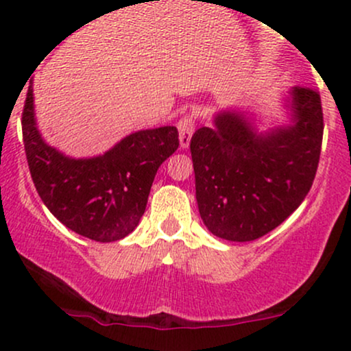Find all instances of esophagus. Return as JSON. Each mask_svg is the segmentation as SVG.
Instances as JSON below:
<instances>
[{"label": "esophagus", "mask_w": 351, "mask_h": 351, "mask_svg": "<svg viewBox=\"0 0 351 351\" xmlns=\"http://www.w3.org/2000/svg\"><path fill=\"white\" fill-rule=\"evenodd\" d=\"M176 127H178V132H180L181 148H188L189 142H191L193 132H195V117H193V114L183 115L178 120V123H176Z\"/></svg>", "instance_id": "1"}]
</instances>
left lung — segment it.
Returning <instances> with one entry per match:
<instances>
[{
    "label": "left lung",
    "mask_w": 351,
    "mask_h": 351,
    "mask_svg": "<svg viewBox=\"0 0 351 351\" xmlns=\"http://www.w3.org/2000/svg\"><path fill=\"white\" fill-rule=\"evenodd\" d=\"M291 123L259 134L244 114L223 110L191 136L199 215L213 234L259 239L300 206L315 178L324 136L320 94L289 92Z\"/></svg>",
    "instance_id": "8db88e82"
}]
</instances>
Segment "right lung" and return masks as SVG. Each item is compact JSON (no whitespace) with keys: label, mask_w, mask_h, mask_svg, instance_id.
<instances>
[{"label":"right lung","mask_w":351,"mask_h":351,"mask_svg":"<svg viewBox=\"0 0 351 351\" xmlns=\"http://www.w3.org/2000/svg\"><path fill=\"white\" fill-rule=\"evenodd\" d=\"M23 142L43 203L71 231L99 243L123 239L138 226L156 171L178 148L176 127L140 130L94 158H69L36 128L33 87L23 108Z\"/></svg>","instance_id":"right-lung-1"}]
</instances>
